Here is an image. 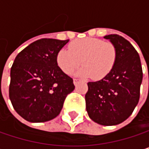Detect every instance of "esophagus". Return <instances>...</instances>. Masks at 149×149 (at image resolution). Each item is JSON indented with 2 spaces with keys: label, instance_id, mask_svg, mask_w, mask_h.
<instances>
[{
  "label": "esophagus",
  "instance_id": "esophagus-1",
  "mask_svg": "<svg viewBox=\"0 0 149 149\" xmlns=\"http://www.w3.org/2000/svg\"><path fill=\"white\" fill-rule=\"evenodd\" d=\"M79 83H80V80H78V79H74V80H73V84H74V85H77Z\"/></svg>",
  "mask_w": 149,
  "mask_h": 149
}]
</instances>
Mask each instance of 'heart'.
Returning a JSON list of instances; mask_svg holds the SVG:
<instances>
[{
  "label": "heart",
  "instance_id": "heart-1",
  "mask_svg": "<svg viewBox=\"0 0 149 149\" xmlns=\"http://www.w3.org/2000/svg\"><path fill=\"white\" fill-rule=\"evenodd\" d=\"M116 59V50L113 44L97 38H84L72 41L69 49L58 52L56 60L65 74H71L80 63L84 65L76 75L83 77H92L100 80L112 70Z\"/></svg>",
  "mask_w": 149,
  "mask_h": 149
}]
</instances>
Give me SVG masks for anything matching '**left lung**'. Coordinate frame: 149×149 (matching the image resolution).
Instances as JSON below:
<instances>
[{
	"mask_svg": "<svg viewBox=\"0 0 149 149\" xmlns=\"http://www.w3.org/2000/svg\"><path fill=\"white\" fill-rule=\"evenodd\" d=\"M104 38L116 47V63L104 78L88 83L85 103L92 121L113 126L129 118L138 104L142 69L138 52L127 40L117 34Z\"/></svg>",
	"mask_w": 149,
	"mask_h": 149,
	"instance_id": "obj_1",
	"label": "left lung"
}]
</instances>
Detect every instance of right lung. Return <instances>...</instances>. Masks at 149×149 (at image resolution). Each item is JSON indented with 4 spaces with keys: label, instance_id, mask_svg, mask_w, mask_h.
Here are the masks:
<instances>
[{
    "label": "right lung",
    "instance_id": "obj_1",
    "mask_svg": "<svg viewBox=\"0 0 149 149\" xmlns=\"http://www.w3.org/2000/svg\"><path fill=\"white\" fill-rule=\"evenodd\" d=\"M69 40L41 39L23 49L10 71L9 98L15 111L31 123L58 116L75 89L73 80L58 67L57 53Z\"/></svg>",
    "mask_w": 149,
    "mask_h": 149
}]
</instances>
